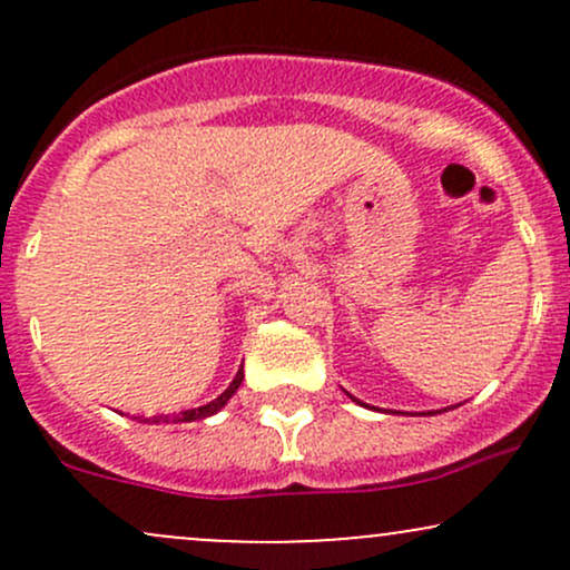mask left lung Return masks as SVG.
Here are the masks:
<instances>
[{
  "instance_id": "8db88e82",
  "label": "left lung",
  "mask_w": 570,
  "mask_h": 570,
  "mask_svg": "<svg viewBox=\"0 0 570 570\" xmlns=\"http://www.w3.org/2000/svg\"><path fill=\"white\" fill-rule=\"evenodd\" d=\"M345 394H348V391H345ZM348 396H351V394H348ZM351 399H353V402H356V404H362L356 396H351ZM436 412H440V410H436ZM423 415H426V412H423ZM429 415H434V412H429Z\"/></svg>"
}]
</instances>
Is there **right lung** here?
Instances as JSON below:
<instances>
[{
	"label": "right lung",
	"instance_id": "obj_1",
	"mask_svg": "<svg viewBox=\"0 0 570 570\" xmlns=\"http://www.w3.org/2000/svg\"><path fill=\"white\" fill-rule=\"evenodd\" d=\"M240 381H244V370H238V375L233 377V383L227 385L225 391H222V394L214 399V402H208V404H203V407H195V410H185V412H179V415H155V417H149V421L153 423H189V421H200V417H208V415H217V412L225 407L227 402H230V396L235 394V391H238V385H240Z\"/></svg>",
	"mask_w": 570,
	"mask_h": 570
}]
</instances>
